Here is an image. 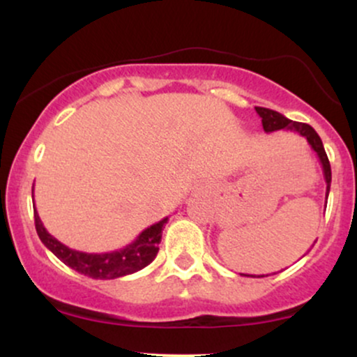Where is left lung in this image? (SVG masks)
<instances>
[{"instance_id": "8db88e82", "label": "left lung", "mask_w": 357, "mask_h": 357, "mask_svg": "<svg viewBox=\"0 0 357 357\" xmlns=\"http://www.w3.org/2000/svg\"><path fill=\"white\" fill-rule=\"evenodd\" d=\"M257 114L261 117V126H264V130L267 134L270 132H275V130H292V132L301 134L302 137L307 139L309 146L312 147L314 153L317 154L319 161H321L322 166V173H324V179H326V203L327 198H329V190H331V165H329V159H327L326 151H324L322 141L319 137V134L310 127L309 124H302V122H294L290 119H287L285 116H282L280 112L272 109H265V107H255ZM243 275V273H241ZM250 277V275H247ZM253 277V275H252ZM258 277H265V275H258Z\"/></svg>"}]
</instances>
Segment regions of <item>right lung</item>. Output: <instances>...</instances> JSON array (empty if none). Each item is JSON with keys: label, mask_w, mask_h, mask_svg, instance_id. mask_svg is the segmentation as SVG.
Masks as SVG:
<instances>
[{"label": "right lung", "mask_w": 357, "mask_h": 357, "mask_svg": "<svg viewBox=\"0 0 357 357\" xmlns=\"http://www.w3.org/2000/svg\"><path fill=\"white\" fill-rule=\"evenodd\" d=\"M35 211V227L42 243L47 247L56 258H60L65 265L75 270V272L84 273V275L97 278V280H110V278H119L130 273L139 272L151 261L154 260L159 252V243H161L162 228L167 223V218L158 221L146 228L141 235L137 236L132 243L126 245L124 248L114 250L107 253H85L79 250L68 248L55 236H52L43 227L40 220L38 211Z\"/></svg>", "instance_id": "right-lung-1"}]
</instances>
